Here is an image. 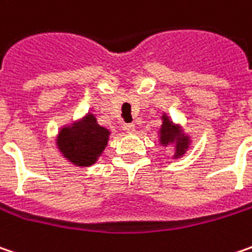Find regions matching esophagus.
Here are the masks:
<instances>
[{"label": "esophagus", "instance_id": "esophagus-1", "mask_svg": "<svg viewBox=\"0 0 252 252\" xmlns=\"http://www.w3.org/2000/svg\"><path fill=\"white\" fill-rule=\"evenodd\" d=\"M123 130L126 133H134L136 132V126L133 123H129V125H123Z\"/></svg>", "mask_w": 252, "mask_h": 252}]
</instances>
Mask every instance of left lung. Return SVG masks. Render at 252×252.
<instances>
[{
    "mask_svg": "<svg viewBox=\"0 0 252 252\" xmlns=\"http://www.w3.org/2000/svg\"><path fill=\"white\" fill-rule=\"evenodd\" d=\"M158 143L163 147L173 146L174 155L171 158H182L191 147V136L183 130L182 125L174 123L166 112L161 115V126L158 130Z\"/></svg>",
    "mask_w": 252,
    "mask_h": 252,
    "instance_id": "1",
    "label": "left lung"
}]
</instances>
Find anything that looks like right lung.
<instances>
[{
	"label": "right lung",
	"mask_w": 252,
	"mask_h": 252,
	"mask_svg": "<svg viewBox=\"0 0 252 252\" xmlns=\"http://www.w3.org/2000/svg\"><path fill=\"white\" fill-rule=\"evenodd\" d=\"M110 139V130L100 126L94 113L65 125L57 134V147L73 166L89 167L102 156Z\"/></svg>",
	"instance_id": "right-lung-1"
}]
</instances>
